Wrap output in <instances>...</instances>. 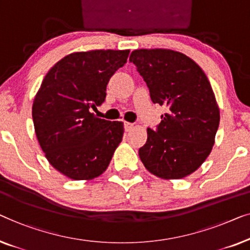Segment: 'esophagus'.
<instances>
[{"label":"esophagus","mask_w":250,"mask_h":250,"mask_svg":"<svg viewBox=\"0 0 250 250\" xmlns=\"http://www.w3.org/2000/svg\"><path fill=\"white\" fill-rule=\"evenodd\" d=\"M133 128V124H130V122H125V131H130Z\"/></svg>","instance_id":"34e87169"}]
</instances>
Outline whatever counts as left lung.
<instances>
[{"label": "left lung", "instance_id": "left-lung-1", "mask_svg": "<svg viewBox=\"0 0 250 250\" xmlns=\"http://www.w3.org/2000/svg\"><path fill=\"white\" fill-rule=\"evenodd\" d=\"M130 62L145 80L153 103L165 105L156 130L147 128L139 148L143 164L156 177L182 179L209 155L220 124V110L205 72L180 52L136 50Z\"/></svg>", "mask_w": 250, "mask_h": 250}]
</instances>
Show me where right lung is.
Returning <instances> with one entry per match:
<instances>
[{
    "mask_svg": "<svg viewBox=\"0 0 250 250\" xmlns=\"http://www.w3.org/2000/svg\"><path fill=\"white\" fill-rule=\"evenodd\" d=\"M129 50L76 52L56 63L33 104L38 143L47 161L65 177L90 180L106 170L124 136V124L95 117L106 86L125 65Z\"/></svg>",
    "mask_w": 250,
    "mask_h": 250,
    "instance_id": "1",
    "label": "right lung"
}]
</instances>
